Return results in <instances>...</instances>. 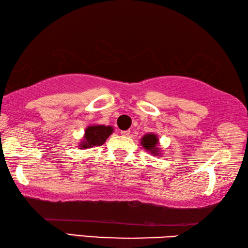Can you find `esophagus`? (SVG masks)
I'll use <instances>...</instances> for the list:
<instances>
[{
    "label": "esophagus",
    "instance_id": "34e87169",
    "mask_svg": "<svg viewBox=\"0 0 248 248\" xmlns=\"http://www.w3.org/2000/svg\"><path fill=\"white\" fill-rule=\"evenodd\" d=\"M121 135L123 136H129L130 135V131L129 130H127V131H121Z\"/></svg>",
    "mask_w": 248,
    "mask_h": 248
}]
</instances>
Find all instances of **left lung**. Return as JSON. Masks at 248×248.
<instances>
[{
	"instance_id": "left-lung-1",
	"label": "left lung",
	"mask_w": 248,
	"mask_h": 248,
	"mask_svg": "<svg viewBox=\"0 0 248 248\" xmlns=\"http://www.w3.org/2000/svg\"><path fill=\"white\" fill-rule=\"evenodd\" d=\"M159 138H157V134L155 133H147L140 139V145L143 146V148L146 151H148L151 155H161V148H159Z\"/></svg>"
}]
</instances>
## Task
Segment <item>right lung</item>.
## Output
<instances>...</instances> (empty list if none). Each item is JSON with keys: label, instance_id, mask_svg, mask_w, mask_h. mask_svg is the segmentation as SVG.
<instances>
[{"label": "right lung", "instance_id": "right-lung-1", "mask_svg": "<svg viewBox=\"0 0 248 248\" xmlns=\"http://www.w3.org/2000/svg\"><path fill=\"white\" fill-rule=\"evenodd\" d=\"M113 132L114 128L112 125L89 124L84 131L80 144L78 145V149H89L94 146H101Z\"/></svg>", "mask_w": 248, "mask_h": 248}]
</instances>
